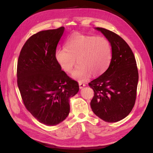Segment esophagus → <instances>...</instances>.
I'll list each match as a JSON object with an SVG mask.
<instances>
[{
  "label": "esophagus",
  "instance_id": "1",
  "mask_svg": "<svg viewBox=\"0 0 153 153\" xmlns=\"http://www.w3.org/2000/svg\"><path fill=\"white\" fill-rule=\"evenodd\" d=\"M85 84H84V83H82V82H79V87H80V89H82V88L84 87H85Z\"/></svg>",
  "mask_w": 153,
  "mask_h": 153
}]
</instances>
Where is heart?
<instances>
[{
	"instance_id": "1",
	"label": "heart",
	"mask_w": 153,
	"mask_h": 153,
	"mask_svg": "<svg viewBox=\"0 0 153 153\" xmlns=\"http://www.w3.org/2000/svg\"><path fill=\"white\" fill-rule=\"evenodd\" d=\"M112 54L110 43L105 38L76 33L66 40L65 48L56 50L55 59L67 73H71L76 59L79 65L73 71V77L85 81L91 75L98 76L107 70Z\"/></svg>"
}]
</instances>
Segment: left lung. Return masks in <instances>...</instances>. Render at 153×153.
Listing matches in <instances>:
<instances>
[{"mask_svg": "<svg viewBox=\"0 0 153 153\" xmlns=\"http://www.w3.org/2000/svg\"><path fill=\"white\" fill-rule=\"evenodd\" d=\"M96 29L110 43L112 55L107 70L89 83L94 92L91 106L94 114L103 121L117 122L131 112L135 103L138 81L136 60L121 37L101 27Z\"/></svg>", "mask_w": 153, "mask_h": 153, "instance_id": "8db88e82", "label": "left lung"}]
</instances>
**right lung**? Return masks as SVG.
Wrapping results in <instances>:
<instances>
[{
	"mask_svg": "<svg viewBox=\"0 0 153 153\" xmlns=\"http://www.w3.org/2000/svg\"><path fill=\"white\" fill-rule=\"evenodd\" d=\"M64 27L40 31L21 50L17 84L27 110L41 123L54 126L70 111L69 98L79 91L78 82L62 71L55 59Z\"/></svg>",
	"mask_w": 153,
	"mask_h": 153,
	"instance_id": "1",
	"label": "right lung"
}]
</instances>
